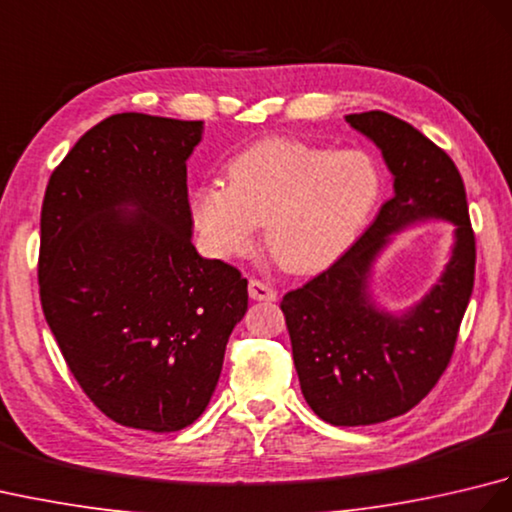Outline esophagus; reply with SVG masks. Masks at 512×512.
<instances>
[{
	"mask_svg": "<svg viewBox=\"0 0 512 512\" xmlns=\"http://www.w3.org/2000/svg\"><path fill=\"white\" fill-rule=\"evenodd\" d=\"M248 295H250V299H255V301H275L277 299V292L259 279L248 281Z\"/></svg>",
	"mask_w": 512,
	"mask_h": 512,
	"instance_id": "34e87169",
	"label": "esophagus"
}]
</instances>
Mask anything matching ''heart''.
<instances>
[{"label": "heart", "instance_id": "obj_1", "mask_svg": "<svg viewBox=\"0 0 512 512\" xmlns=\"http://www.w3.org/2000/svg\"><path fill=\"white\" fill-rule=\"evenodd\" d=\"M378 193L380 173L365 151L275 138L231 160L228 187L195 191L191 213L211 255L248 253L264 224L270 257L290 273H310L350 246Z\"/></svg>", "mask_w": 512, "mask_h": 512}]
</instances>
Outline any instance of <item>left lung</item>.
Listing matches in <instances>:
<instances>
[{"label": "left lung", "mask_w": 512, "mask_h": 512, "mask_svg": "<svg viewBox=\"0 0 512 512\" xmlns=\"http://www.w3.org/2000/svg\"><path fill=\"white\" fill-rule=\"evenodd\" d=\"M345 121L383 151L394 195L330 268L286 292L281 310L303 398L334 427H361L416 407L447 369L473 292L475 235L447 151L387 112ZM427 216L456 226L452 262L427 298L394 318L368 299L366 277L388 235Z\"/></svg>", "instance_id": "8db88e82"}]
</instances>
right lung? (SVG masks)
<instances>
[{
  "mask_svg": "<svg viewBox=\"0 0 512 512\" xmlns=\"http://www.w3.org/2000/svg\"><path fill=\"white\" fill-rule=\"evenodd\" d=\"M200 138L202 121L114 114L43 195V314L85 396L123 427L198 420L248 308L242 273L191 244L187 160Z\"/></svg>",
  "mask_w": 512,
  "mask_h": 512,
  "instance_id": "obj_1",
  "label": "right lung"
}]
</instances>
